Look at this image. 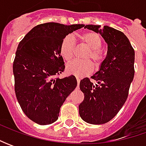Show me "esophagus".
Wrapping results in <instances>:
<instances>
[{
	"instance_id": "1",
	"label": "esophagus",
	"mask_w": 146,
	"mask_h": 146,
	"mask_svg": "<svg viewBox=\"0 0 146 146\" xmlns=\"http://www.w3.org/2000/svg\"><path fill=\"white\" fill-rule=\"evenodd\" d=\"M76 80H77V84H78V85H79V84H80V79L77 76L76 77Z\"/></svg>"
}]
</instances>
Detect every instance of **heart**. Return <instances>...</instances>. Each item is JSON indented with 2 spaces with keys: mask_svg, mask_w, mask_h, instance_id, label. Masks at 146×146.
Here are the masks:
<instances>
[{
  "mask_svg": "<svg viewBox=\"0 0 146 146\" xmlns=\"http://www.w3.org/2000/svg\"><path fill=\"white\" fill-rule=\"evenodd\" d=\"M80 42L89 48L84 58L86 59H92L96 66H100L104 61L106 54L103 50L101 48L102 40L101 36L93 31H88L80 34L78 36ZM76 44L73 38L70 36H67L63 38L60 44V54L66 62H70L75 55ZM94 66L90 60H76L71 62L67 65V71L78 77L89 75L93 70Z\"/></svg>",
  "mask_w": 146,
  "mask_h": 146,
  "instance_id": "1",
  "label": "heart"
}]
</instances>
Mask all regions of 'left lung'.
<instances>
[{"instance_id": "1", "label": "left lung", "mask_w": 146, "mask_h": 146, "mask_svg": "<svg viewBox=\"0 0 146 146\" xmlns=\"http://www.w3.org/2000/svg\"><path fill=\"white\" fill-rule=\"evenodd\" d=\"M99 33L107 43V55L100 70L90 79L80 80V88L84 95L79 106L81 119L91 124H103L111 120L125 103L134 77L135 52L128 39L115 28L86 25Z\"/></svg>"}]
</instances>
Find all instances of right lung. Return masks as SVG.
Listing matches in <instances>:
<instances>
[{
	"instance_id": "obj_1",
	"label": "right lung",
	"mask_w": 146,
	"mask_h": 146,
	"mask_svg": "<svg viewBox=\"0 0 146 146\" xmlns=\"http://www.w3.org/2000/svg\"><path fill=\"white\" fill-rule=\"evenodd\" d=\"M84 24L47 23L36 26L20 41L13 64L14 90L23 111L40 125L58 119L65 100L77 86L74 76L59 79L65 70L60 44Z\"/></svg>"
}]
</instances>
